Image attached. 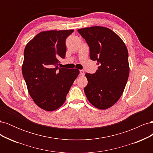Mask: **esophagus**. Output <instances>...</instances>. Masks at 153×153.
<instances>
[{
    "instance_id": "34e87169",
    "label": "esophagus",
    "mask_w": 153,
    "mask_h": 153,
    "mask_svg": "<svg viewBox=\"0 0 153 153\" xmlns=\"http://www.w3.org/2000/svg\"><path fill=\"white\" fill-rule=\"evenodd\" d=\"M80 73L82 75H84V71L83 70V69H80Z\"/></svg>"
}]
</instances>
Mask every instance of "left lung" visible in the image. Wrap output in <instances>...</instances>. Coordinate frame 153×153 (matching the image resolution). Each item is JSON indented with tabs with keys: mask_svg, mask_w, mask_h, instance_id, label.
<instances>
[{
	"mask_svg": "<svg viewBox=\"0 0 153 153\" xmlns=\"http://www.w3.org/2000/svg\"><path fill=\"white\" fill-rule=\"evenodd\" d=\"M78 32L89 47L91 59L99 66L94 73L85 74L87 98L96 108H108L121 96L128 79L127 48L120 37L106 27H87Z\"/></svg>",
	"mask_w": 153,
	"mask_h": 153,
	"instance_id": "left-lung-1",
	"label": "left lung"
}]
</instances>
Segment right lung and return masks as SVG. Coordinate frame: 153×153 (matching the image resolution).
<instances>
[{
  "instance_id": "obj_1",
  "label": "right lung",
  "mask_w": 153,
  "mask_h": 153,
  "mask_svg": "<svg viewBox=\"0 0 153 153\" xmlns=\"http://www.w3.org/2000/svg\"><path fill=\"white\" fill-rule=\"evenodd\" d=\"M74 30L41 32L27 43L22 74L29 93L39 107L47 111L59 108L80 71L60 68L66 56V39Z\"/></svg>"
}]
</instances>
